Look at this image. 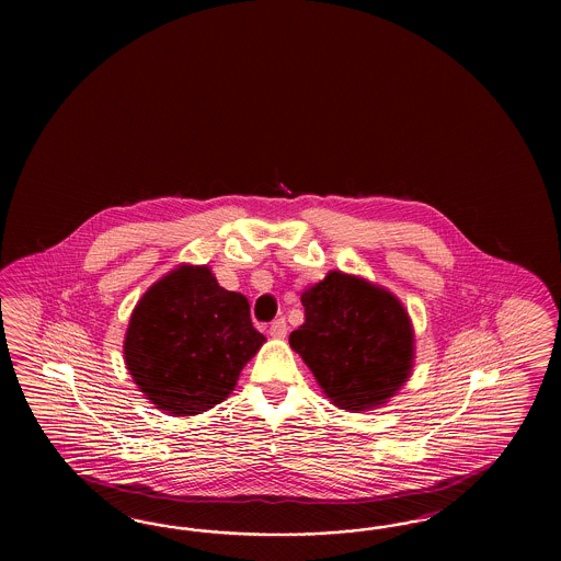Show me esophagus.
Masks as SVG:
<instances>
[{
    "mask_svg": "<svg viewBox=\"0 0 561 561\" xmlns=\"http://www.w3.org/2000/svg\"><path fill=\"white\" fill-rule=\"evenodd\" d=\"M286 333H288V324H286V319H275V321L270 324V335L275 337V340H282V337H286Z\"/></svg>",
    "mask_w": 561,
    "mask_h": 561,
    "instance_id": "obj_1",
    "label": "esophagus"
}]
</instances>
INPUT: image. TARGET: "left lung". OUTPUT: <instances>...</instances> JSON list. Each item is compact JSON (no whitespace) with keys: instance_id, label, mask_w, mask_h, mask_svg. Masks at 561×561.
<instances>
[{"instance_id":"left-lung-1","label":"left lung","mask_w":561,"mask_h":561,"mask_svg":"<svg viewBox=\"0 0 561 561\" xmlns=\"http://www.w3.org/2000/svg\"><path fill=\"white\" fill-rule=\"evenodd\" d=\"M305 323L289 345L305 359L335 408H382L405 385L415 362V333L403 302L352 273L329 272L300 296Z\"/></svg>"}]
</instances>
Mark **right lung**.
Returning a JSON list of instances; mask_svg holds the SVG:
<instances>
[{
    "instance_id": "add662e5",
    "label": "right lung",
    "mask_w": 561,
    "mask_h": 561,
    "mask_svg": "<svg viewBox=\"0 0 561 561\" xmlns=\"http://www.w3.org/2000/svg\"><path fill=\"white\" fill-rule=\"evenodd\" d=\"M263 343L242 294L221 288L207 265L181 263L139 298L123 359L156 409L188 417L226 401Z\"/></svg>"
}]
</instances>
